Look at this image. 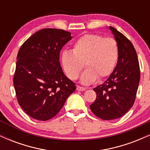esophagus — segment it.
<instances>
[{"label":"esophagus","mask_w":150,"mask_h":150,"mask_svg":"<svg viewBox=\"0 0 150 150\" xmlns=\"http://www.w3.org/2000/svg\"><path fill=\"white\" fill-rule=\"evenodd\" d=\"M77 90L79 91V92H83V91H85L86 90V88L85 87H80V86H77Z\"/></svg>","instance_id":"1"}]
</instances>
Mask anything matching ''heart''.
I'll return each mask as SVG.
<instances>
[{"label":"heart","instance_id":"heart-1","mask_svg":"<svg viewBox=\"0 0 150 150\" xmlns=\"http://www.w3.org/2000/svg\"><path fill=\"white\" fill-rule=\"evenodd\" d=\"M119 56L118 43L113 38H104L96 34H87L73 44V51L62 53L61 63L70 80H76L85 63L87 68L80 77L83 85H90L99 77L109 76L113 73Z\"/></svg>","mask_w":150,"mask_h":150}]
</instances>
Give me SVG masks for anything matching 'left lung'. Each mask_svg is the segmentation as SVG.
Returning a JSON list of instances; mask_svg holds the SVG:
<instances>
[{"instance_id":"obj_1","label":"left lung","mask_w":150,"mask_h":150,"mask_svg":"<svg viewBox=\"0 0 150 150\" xmlns=\"http://www.w3.org/2000/svg\"><path fill=\"white\" fill-rule=\"evenodd\" d=\"M109 29L118 43L119 56L111 75L94 88L97 98L90 105L95 116L106 120L119 118L131 108L140 79L138 58L133 45L116 29Z\"/></svg>"}]
</instances>
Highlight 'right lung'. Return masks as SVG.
I'll return each mask as SVG.
<instances>
[{"label": "right lung", "mask_w": 150, "mask_h": 150, "mask_svg": "<svg viewBox=\"0 0 150 150\" xmlns=\"http://www.w3.org/2000/svg\"><path fill=\"white\" fill-rule=\"evenodd\" d=\"M73 38L69 32L43 29L24 42L17 56L13 84L18 101L36 120L56 116L76 86L63 73L60 51Z\"/></svg>", "instance_id": "1"}]
</instances>
